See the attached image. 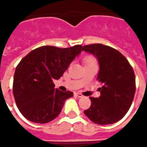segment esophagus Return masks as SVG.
Returning <instances> with one entry per match:
<instances>
[{
	"label": "esophagus",
	"mask_w": 147,
	"mask_h": 147,
	"mask_svg": "<svg viewBox=\"0 0 147 147\" xmlns=\"http://www.w3.org/2000/svg\"><path fill=\"white\" fill-rule=\"evenodd\" d=\"M75 94H76V96H78V98H82L83 95L82 94H80V93H75Z\"/></svg>",
	"instance_id": "34e87169"
}]
</instances>
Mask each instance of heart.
<instances>
[{
	"mask_svg": "<svg viewBox=\"0 0 147 147\" xmlns=\"http://www.w3.org/2000/svg\"><path fill=\"white\" fill-rule=\"evenodd\" d=\"M84 64H92V63H96V59H94V57L92 56V55H88L86 57H85L84 60Z\"/></svg>",
	"mask_w": 147,
	"mask_h": 147,
	"instance_id": "obj_1",
	"label": "heart"
}]
</instances>
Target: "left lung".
<instances>
[{
  "label": "left lung",
  "instance_id": "8db88e82",
  "mask_svg": "<svg viewBox=\"0 0 147 147\" xmlns=\"http://www.w3.org/2000/svg\"><path fill=\"white\" fill-rule=\"evenodd\" d=\"M99 63L97 80L101 83L99 98L90 97L92 105L84 113L94 123L111 124L123 118L130 109L136 92L134 69L127 59L116 49L103 44L84 46Z\"/></svg>",
  "mask_w": 147,
  "mask_h": 147
}]
</instances>
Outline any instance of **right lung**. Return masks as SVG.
I'll return each mask as SVG.
<instances>
[{
  "label": "right lung",
  "instance_id": "add662e5",
  "mask_svg": "<svg viewBox=\"0 0 147 147\" xmlns=\"http://www.w3.org/2000/svg\"><path fill=\"white\" fill-rule=\"evenodd\" d=\"M82 51L81 45L69 48L44 46L31 51L16 68L13 93L18 109L31 122L46 123L60 114L69 91L55 88L58 80Z\"/></svg>",
  "mask_w": 147,
  "mask_h": 147
}]
</instances>
